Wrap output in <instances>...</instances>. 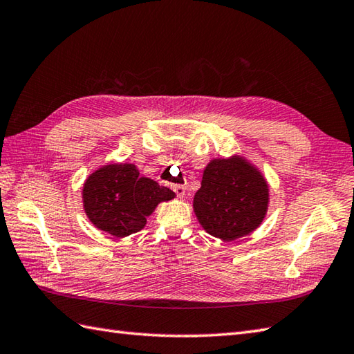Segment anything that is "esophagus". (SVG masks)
Listing matches in <instances>:
<instances>
[{
  "instance_id": "esophagus-1",
  "label": "esophagus",
  "mask_w": 354,
  "mask_h": 354,
  "mask_svg": "<svg viewBox=\"0 0 354 354\" xmlns=\"http://www.w3.org/2000/svg\"><path fill=\"white\" fill-rule=\"evenodd\" d=\"M171 189H173V192L176 193V196H179V198H183L185 194V185L175 184V185H171Z\"/></svg>"
}]
</instances>
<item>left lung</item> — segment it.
Segmentation results:
<instances>
[{
    "instance_id": "8db88e82",
    "label": "left lung",
    "mask_w": 354,
    "mask_h": 354,
    "mask_svg": "<svg viewBox=\"0 0 354 354\" xmlns=\"http://www.w3.org/2000/svg\"><path fill=\"white\" fill-rule=\"evenodd\" d=\"M268 185L260 173L239 156L207 165L193 208L207 232L236 240L259 227L268 208Z\"/></svg>"
}]
</instances>
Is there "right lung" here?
Instances as JSON below:
<instances>
[{
	"label": "right lung",
	"instance_id": "right-lung-1",
	"mask_svg": "<svg viewBox=\"0 0 354 354\" xmlns=\"http://www.w3.org/2000/svg\"><path fill=\"white\" fill-rule=\"evenodd\" d=\"M175 198L167 187L140 176L133 164H109L94 171L84 187L86 216L115 237L145 228L146 217L162 201Z\"/></svg>",
	"mask_w": 354,
	"mask_h": 354
}]
</instances>
